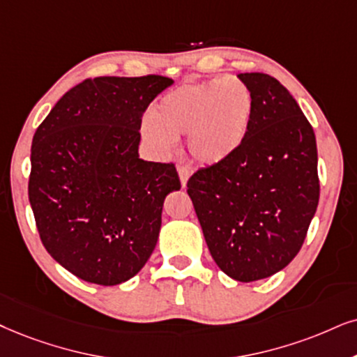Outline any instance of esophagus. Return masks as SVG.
<instances>
[{
  "instance_id": "esophagus-1",
  "label": "esophagus",
  "mask_w": 357,
  "mask_h": 357,
  "mask_svg": "<svg viewBox=\"0 0 357 357\" xmlns=\"http://www.w3.org/2000/svg\"><path fill=\"white\" fill-rule=\"evenodd\" d=\"M178 174H179V179H181V186L186 188L189 176H191V171H189L186 165H178Z\"/></svg>"
}]
</instances>
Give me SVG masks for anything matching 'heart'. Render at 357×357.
<instances>
[{
    "label": "heart",
    "instance_id": "obj_1",
    "mask_svg": "<svg viewBox=\"0 0 357 357\" xmlns=\"http://www.w3.org/2000/svg\"><path fill=\"white\" fill-rule=\"evenodd\" d=\"M252 115V90L234 75L184 82L153 107L145 135L161 150H169L176 138L186 135L194 160L214 166L241 150Z\"/></svg>",
    "mask_w": 357,
    "mask_h": 357
}]
</instances>
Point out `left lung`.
<instances>
[{"mask_svg":"<svg viewBox=\"0 0 357 357\" xmlns=\"http://www.w3.org/2000/svg\"><path fill=\"white\" fill-rule=\"evenodd\" d=\"M254 96L245 142L188 181L218 267L237 282L285 268L298 254L319 199L317 138L288 90L261 72L238 74Z\"/></svg>","mask_w":357,"mask_h":357,"instance_id":"left-lung-1","label":"left lung"}]
</instances>
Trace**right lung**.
Here are the masks:
<instances>
[{"mask_svg":"<svg viewBox=\"0 0 357 357\" xmlns=\"http://www.w3.org/2000/svg\"><path fill=\"white\" fill-rule=\"evenodd\" d=\"M173 85L163 75L75 85L39 125L29 202L46 250L80 280L119 285L145 267L165 197L181 188L173 163L142 160V116Z\"/></svg>","mask_w":357,"mask_h":357,"instance_id":"right-lung-1","label":"right lung"}]
</instances>
